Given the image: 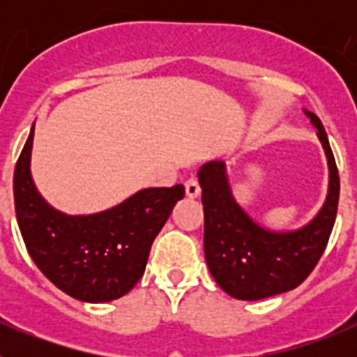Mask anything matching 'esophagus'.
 Listing matches in <instances>:
<instances>
[{"mask_svg":"<svg viewBox=\"0 0 357 357\" xmlns=\"http://www.w3.org/2000/svg\"><path fill=\"white\" fill-rule=\"evenodd\" d=\"M185 195H188L189 198H197L198 195H200V184H198L197 178H189V181H185Z\"/></svg>","mask_w":357,"mask_h":357,"instance_id":"1","label":"esophagus"}]
</instances>
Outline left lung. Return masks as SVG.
<instances>
[{"mask_svg":"<svg viewBox=\"0 0 357 357\" xmlns=\"http://www.w3.org/2000/svg\"><path fill=\"white\" fill-rule=\"evenodd\" d=\"M329 164V193L314 220L291 232L263 229L236 204L223 160L206 162L198 172L204 204V250L218 286L238 301H261L302 284L326 250L336 220L340 176L326 128L304 110Z\"/></svg>","mask_w":357,"mask_h":357,"instance_id":"left-lung-1","label":"left lung"}]
</instances>
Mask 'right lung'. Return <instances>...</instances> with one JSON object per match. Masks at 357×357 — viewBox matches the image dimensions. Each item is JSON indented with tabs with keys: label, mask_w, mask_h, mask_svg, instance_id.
<instances>
[{
	"label": "right lung",
	"mask_w": 357,
	"mask_h": 357,
	"mask_svg": "<svg viewBox=\"0 0 357 357\" xmlns=\"http://www.w3.org/2000/svg\"><path fill=\"white\" fill-rule=\"evenodd\" d=\"M33 127L14 172V204L26 250L44 277L73 298L110 302L143 277L151 243L184 185L143 189L109 211L68 216L43 200L30 175Z\"/></svg>",
	"instance_id": "obj_1"
}]
</instances>
